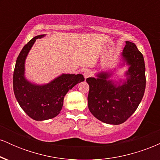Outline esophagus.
<instances>
[{"label": "esophagus", "mask_w": 160, "mask_h": 160, "mask_svg": "<svg viewBox=\"0 0 160 160\" xmlns=\"http://www.w3.org/2000/svg\"><path fill=\"white\" fill-rule=\"evenodd\" d=\"M91 75H92V72L90 71H89V70H86V71H84L83 76H84V78H85V79L89 78Z\"/></svg>", "instance_id": "34e87169"}]
</instances>
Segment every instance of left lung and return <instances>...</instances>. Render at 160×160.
I'll list each match as a JSON object with an SVG mask.
<instances>
[{
    "mask_svg": "<svg viewBox=\"0 0 160 160\" xmlns=\"http://www.w3.org/2000/svg\"><path fill=\"white\" fill-rule=\"evenodd\" d=\"M122 64L128 66L126 80H109L113 71H102L95 78H89L88 107L95 118L108 124L124 122L136 111L142 100L146 86L143 55L135 43L126 41L122 52Z\"/></svg>",
    "mask_w": 160,
    "mask_h": 160,
    "instance_id": "1",
    "label": "left lung"
}]
</instances>
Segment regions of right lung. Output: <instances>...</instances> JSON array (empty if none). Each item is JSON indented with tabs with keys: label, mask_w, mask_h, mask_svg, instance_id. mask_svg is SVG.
Returning <instances> with one entry per match:
<instances>
[{
	"label": "right lung",
	"mask_w": 160,
	"mask_h": 160,
	"mask_svg": "<svg viewBox=\"0 0 160 160\" xmlns=\"http://www.w3.org/2000/svg\"><path fill=\"white\" fill-rule=\"evenodd\" d=\"M40 34L25 45L16 59L13 72V91L20 107L31 118L42 121L54 118L61 111L65 95L79 82L84 81L82 74H62L49 83H32L25 77V62L29 51Z\"/></svg>",
	"instance_id": "add662e5"
}]
</instances>
